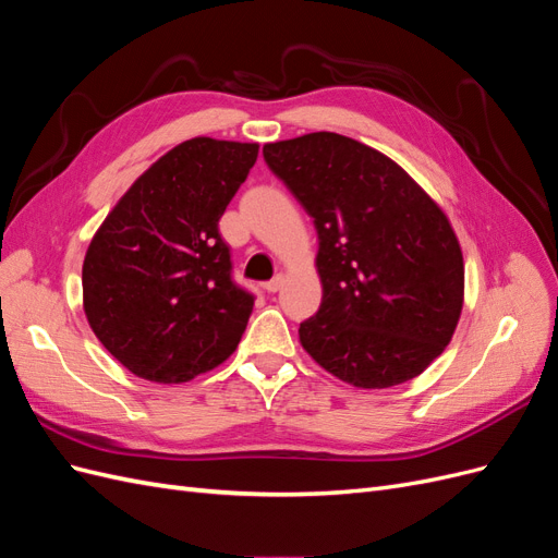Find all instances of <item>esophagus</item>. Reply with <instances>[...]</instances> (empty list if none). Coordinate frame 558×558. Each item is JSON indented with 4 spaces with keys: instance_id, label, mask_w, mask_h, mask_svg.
<instances>
[{
    "instance_id": "esophagus-1",
    "label": "esophagus",
    "mask_w": 558,
    "mask_h": 558,
    "mask_svg": "<svg viewBox=\"0 0 558 558\" xmlns=\"http://www.w3.org/2000/svg\"><path fill=\"white\" fill-rule=\"evenodd\" d=\"M281 286H283V277L277 275L275 279H269V281L263 283V291H265V293H277V291L281 289Z\"/></svg>"
}]
</instances>
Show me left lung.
<instances>
[{
    "mask_svg": "<svg viewBox=\"0 0 558 558\" xmlns=\"http://www.w3.org/2000/svg\"><path fill=\"white\" fill-rule=\"evenodd\" d=\"M318 234L324 298L300 342L359 388L410 381L440 356L463 310V253L445 211L379 150L335 132L263 146Z\"/></svg>",
    "mask_w": 558,
    "mask_h": 558,
    "instance_id": "left-lung-1",
    "label": "left lung"
}]
</instances>
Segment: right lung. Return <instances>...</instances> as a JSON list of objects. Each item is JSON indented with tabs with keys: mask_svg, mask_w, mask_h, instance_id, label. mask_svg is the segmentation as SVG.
Segmentation results:
<instances>
[{
	"mask_svg": "<svg viewBox=\"0 0 558 558\" xmlns=\"http://www.w3.org/2000/svg\"><path fill=\"white\" fill-rule=\"evenodd\" d=\"M258 144L195 137L130 185L83 260V310L132 375L181 384L238 349L253 295L234 283L218 221Z\"/></svg>",
	"mask_w": 558,
	"mask_h": 558,
	"instance_id": "right-lung-1",
	"label": "right lung"
}]
</instances>
